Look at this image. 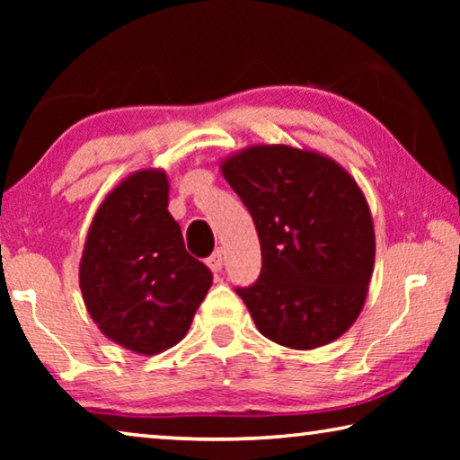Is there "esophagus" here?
Masks as SVG:
<instances>
[{
	"label": "esophagus",
	"instance_id": "34e87169",
	"mask_svg": "<svg viewBox=\"0 0 460 460\" xmlns=\"http://www.w3.org/2000/svg\"><path fill=\"white\" fill-rule=\"evenodd\" d=\"M207 266L213 271H221L223 268V249H217V252L207 260Z\"/></svg>",
	"mask_w": 460,
	"mask_h": 460
}]
</instances>
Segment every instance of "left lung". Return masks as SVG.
<instances>
[{"mask_svg": "<svg viewBox=\"0 0 460 460\" xmlns=\"http://www.w3.org/2000/svg\"><path fill=\"white\" fill-rule=\"evenodd\" d=\"M258 229L261 274L237 294L258 331L310 351L351 329L369 292L376 231L367 199L337 160L255 144L221 160Z\"/></svg>", "mask_w": 460, "mask_h": 460, "instance_id": "left-lung-1", "label": "left lung"}]
</instances>
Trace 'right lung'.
<instances>
[{"mask_svg": "<svg viewBox=\"0 0 460 460\" xmlns=\"http://www.w3.org/2000/svg\"><path fill=\"white\" fill-rule=\"evenodd\" d=\"M164 168L129 174L97 207L79 266L83 302L109 341L158 355L189 332L213 284L168 213Z\"/></svg>", "mask_w": 460, "mask_h": 460, "instance_id": "obj_1", "label": "right lung"}]
</instances>
